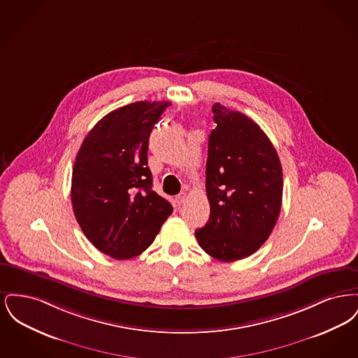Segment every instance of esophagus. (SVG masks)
<instances>
[{"label": "esophagus", "instance_id": "34e87169", "mask_svg": "<svg viewBox=\"0 0 358 358\" xmlns=\"http://www.w3.org/2000/svg\"><path fill=\"white\" fill-rule=\"evenodd\" d=\"M185 200H187V193L185 192H181L180 194L176 196V203H177V205L184 204Z\"/></svg>", "mask_w": 358, "mask_h": 358}]
</instances>
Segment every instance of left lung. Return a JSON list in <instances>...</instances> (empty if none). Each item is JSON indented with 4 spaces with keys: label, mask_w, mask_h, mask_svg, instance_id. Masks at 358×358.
<instances>
[{
    "label": "left lung",
    "mask_w": 358,
    "mask_h": 358,
    "mask_svg": "<svg viewBox=\"0 0 358 358\" xmlns=\"http://www.w3.org/2000/svg\"><path fill=\"white\" fill-rule=\"evenodd\" d=\"M217 124L208 142L209 220L196 231L208 255L235 262L256 252L271 235L282 206L283 174L268 136L247 115L213 104Z\"/></svg>",
    "instance_id": "obj_1"
}]
</instances>
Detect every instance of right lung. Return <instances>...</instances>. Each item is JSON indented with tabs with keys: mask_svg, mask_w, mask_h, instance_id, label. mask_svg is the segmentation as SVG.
Here are the masks:
<instances>
[{
	"mask_svg": "<svg viewBox=\"0 0 358 358\" xmlns=\"http://www.w3.org/2000/svg\"><path fill=\"white\" fill-rule=\"evenodd\" d=\"M171 102H136L99 120L78 152L71 185L75 217L87 238L118 260L142 254L173 212L154 192L149 136Z\"/></svg>",
	"mask_w": 358,
	"mask_h": 358,
	"instance_id": "1",
	"label": "right lung"
}]
</instances>
